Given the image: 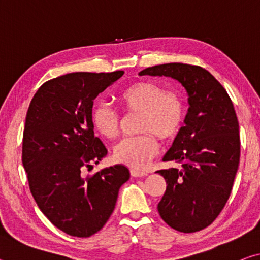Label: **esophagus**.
Segmentation results:
<instances>
[{
    "label": "esophagus",
    "mask_w": 260,
    "mask_h": 260,
    "mask_svg": "<svg viewBox=\"0 0 260 260\" xmlns=\"http://www.w3.org/2000/svg\"><path fill=\"white\" fill-rule=\"evenodd\" d=\"M131 175L134 178H143V177H147L148 173L142 172V171H139V170H131Z\"/></svg>",
    "instance_id": "1"
}]
</instances>
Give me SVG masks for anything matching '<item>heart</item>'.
Listing matches in <instances>:
<instances>
[{
    "mask_svg": "<svg viewBox=\"0 0 260 260\" xmlns=\"http://www.w3.org/2000/svg\"><path fill=\"white\" fill-rule=\"evenodd\" d=\"M118 101L128 112L141 113L138 138H127L114 147L113 157L118 162L134 170H143L158 152L153 136L162 141L173 139L181 129L184 107L175 91H165L164 87L152 81H138L125 87ZM91 121L101 135L114 139L119 133V116L105 103H98L91 111Z\"/></svg>",
    "mask_w": 260,
    "mask_h": 260,
    "instance_id": "heart-1",
    "label": "heart"
}]
</instances>
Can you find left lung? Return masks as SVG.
I'll list each match as a JSON object with an SVG mask.
<instances>
[{
	"mask_svg": "<svg viewBox=\"0 0 260 260\" xmlns=\"http://www.w3.org/2000/svg\"><path fill=\"white\" fill-rule=\"evenodd\" d=\"M139 76L169 77L188 95L184 126L162 160L181 170L157 171L166 181L158 212L170 227L193 233L208 227L230 199L240 162L239 121L232 101L205 69L182 63L147 68Z\"/></svg>",
	"mask_w": 260,
	"mask_h": 260,
	"instance_id": "left-lung-1",
	"label": "left lung"
}]
</instances>
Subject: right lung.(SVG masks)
I'll use <instances>...</instances> for the list:
<instances>
[{"label":"right lung","mask_w":260,"mask_h":260,"mask_svg":"<svg viewBox=\"0 0 260 260\" xmlns=\"http://www.w3.org/2000/svg\"><path fill=\"white\" fill-rule=\"evenodd\" d=\"M122 74L76 72L51 79L39 88L26 114L23 165L30 192L52 225L71 236L98 233L129 179L121 164L93 177L81 173L107 156V148L94 135L91 110L98 95Z\"/></svg>","instance_id":"obj_1"}]
</instances>
